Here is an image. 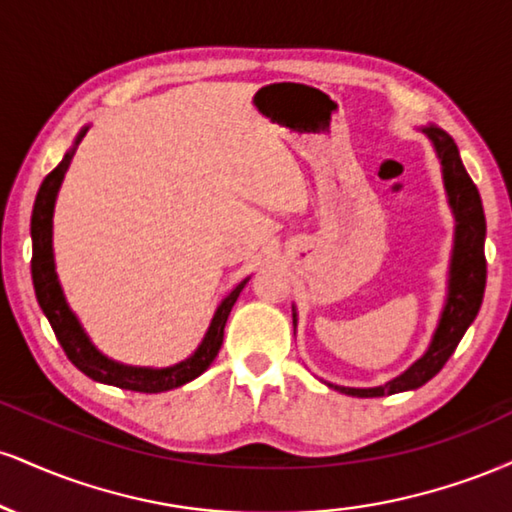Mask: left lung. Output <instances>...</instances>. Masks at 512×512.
Masks as SVG:
<instances>
[{"mask_svg":"<svg viewBox=\"0 0 512 512\" xmlns=\"http://www.w3.org/2000/svg\"><path fill=\"white\" fill-rule=\"evenodd\" d=\"M424 134L436 146L440 163H443V180L448 190L450 207L455 211V250H452L450 264V291L448 303H445L443 315H440L438 330L433 334V342L428 351L409 370L390 383L380 387H337L334 390L344 392L351 397H383L395 395V392L416 390L440 368L448 363V358L455 354L457 344L477 317L481 301H484L486 289V257H484V238H486V219L484 207L477 185H474L469 173L462 166L460 151H457L455 139L448 132L431 125L424 127ZM296 317V315H293Z\"/></svg>","mask_w":512,"mask_h":512,"instance_id":"1","label":"left lung"}]
</instances>
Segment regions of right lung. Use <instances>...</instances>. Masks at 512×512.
Returning <instances> with one entry per match:
<instances>
[{
    "instance_id": "add662e5",
    "label": "right lung",
    "mask_w": 512,
    "mask_h": 512,
    "mask_svg": "<svg viewBox=\"0 0 512 512\" xmlns=\"http://www.w3.org/2000/svg\"><path fill=\"white\" fill-rule=\"evenodd\" d=\"M84 132L79 134L76 144L81 142ZM74 151H69L62 158L60 166H57L48 178L40 185L38 197L33 204V216H31V238H33V257H31V274H33V286L35 296H38L40 308H43L45 317L50 320L52 332H55L57 342L62 344L64 354L69 361L74 363L81 373L88 375L91 380L98 383L122 387V390H134V392H166L173 387H180L190 380H195L197 375H202L204 370L211 366L216 354H219L223 344V327H226L228 315H231L233 303L238 301L240 291L248 284V279L240 281V284L223 298V303L216 310L211 327L204 337V342L199 344L195 356H190L187 361L178 363V366L170 368H132L122 366V363L110 361L101 351L88 342L86 332L81 330L79 320H76L72 310H69L67 301H64V293L60 281L55 274V257H52V211H55V197L60 190L64 173H67L69 163H72Z\"/></svg>"
}]
</instances>
